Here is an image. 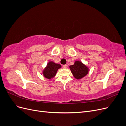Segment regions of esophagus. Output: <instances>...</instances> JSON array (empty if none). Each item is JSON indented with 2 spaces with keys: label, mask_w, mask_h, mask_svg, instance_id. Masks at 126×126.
<instances>
[{
  "label": "esophagus",
  "mask_w": 126,
  "mask_h": 126,
  "mask_svg": "<svg viewBox=\"0 0 126 126\" xmlns=\"http://www.w3.org/2000/svg\"><path fill=\"white\" fill-rule=\"evenodd\" d=\"M63 67L64 68H67L68 67V65H67V64H64V65L63 66Z\"/></svg>",
  "instance_id": "esophagus-1"
}]
</instances>
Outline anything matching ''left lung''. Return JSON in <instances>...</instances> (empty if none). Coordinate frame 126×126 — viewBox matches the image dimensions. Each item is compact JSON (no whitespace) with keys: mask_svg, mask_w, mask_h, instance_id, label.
Here are the masks:
<instances>
[{"mask_svg":"<svg viewBox=\"0 0 126 126\" xmlns=\"http://www.w3.org/2000/svg\"><path fill=\"white\" fill-rule=\"evenodd\" d=\"M72 74L76 79H80L88 74L89 68L79 60H76L72 65L69 66Z\"/></svg>","mask_w":126,"mask_h":126,"instance_id":"8db88e82","label":"left lung"}]
</instances>
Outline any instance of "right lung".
<instances>
[{
  "label": "right lung",
  "instance_id": "right-lung-1",
  "mask_svg": "<svg viewBox=\"0 0 126 126\" xmlns=\"http://www.w3.org/2000/svg\"><path fill=\"white\" fill-rule=\"evenodd\" d=\"M62 67L59 63H56L53 62H49L46 67L43 71V76L46 78L51 79L55 77L58 70Z\"/></svg>",
  "mask_w": 126,
  "mask_h": 126
}]
</instances>
